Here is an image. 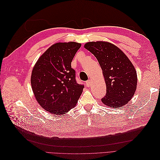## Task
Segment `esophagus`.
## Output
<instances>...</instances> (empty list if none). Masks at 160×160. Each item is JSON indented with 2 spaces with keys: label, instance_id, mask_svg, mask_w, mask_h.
Wrapping results in <instances>:
<instances>
[{
  "label": "esophagus",
  "instance_id": "1",
  "mask_svg": "<svg viewBox=\"0 0 160 160\" xmlns=\"http://www.w3.org/2000/svg\"><path fill=\"white\" fill-rule=\"evenodd\" d=\"M85 85H86V86L87 87H90V85H91V82H90V80H88V81H87L86 82H85Z\"/></svg>",
  "mask_w": 160,
  "mask_h": 160
}]
</instances>
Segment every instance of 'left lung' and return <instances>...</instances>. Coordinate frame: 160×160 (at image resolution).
<instances>
[{"instance_id":"obj_1","label":"left lung","mask_w":160,"mask_h":160,"mask_svg":"<svg viewBox=\"0 0 160 160\" xmlns=\"http://www.w3.org/2000/svg\"><path fill=\"white\" fill-rule=\"evenodd\" d=\"M85 48L97 58L106 83L101 99L105 105L120 108L132 99L137 88V72L132 62L118 47L105 41L89 42Z\"/></svg>"}]
</instances>
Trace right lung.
I'll use <instances>...</instances> for the list:
<instances>
[{"label": "right lung", "mask_w": 160, "mask_h": 160, "mask_svg": "<svg viewBox=\"0 0 160 160\" xmlns=\"http://www.w3.org/2000/svg\"><path fill=\"white\" fill-rule=\"evenodd\" d=\"M81 45L57 42L38 59L31 75L32 89L38 103L52 114L63 115L73 108L83 85L77 83L71 62Z\"/></svg>", "instance_id": "obj_1"}]
</instances>
